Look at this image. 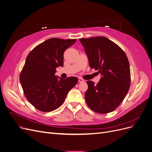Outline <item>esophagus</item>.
Listing matches in <instances>:
<instances>
[{
  "instance_id": "obj_1",
  "label": "esophagus",
  "mask_w": 152,
  "mask_h": 152,
  "mask_svg": "<svg viewBox=\"0 0 152 152\" xmlns=\"http://www.w3.org/2000/svg\"><path fill=\"white\" fill-rule=\"evenodd\" d=\"M78 81L80 82V83H83V82H84V80H83V79H82L81 77H79V79H78Z\"/></svg>"
}]
</instances>
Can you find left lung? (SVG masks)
<instances>
[{
    "label": "left lung",
    "instance_id": "left-lung-1",
    "mask_svg": "<svg viewBox=\"0 0 152 152\" xmlns=\"http://www.w3.org/2000/svg\"><path fill=\"white\" fill-rule=\"evenodd\" d=\"M91 68L101 75L97 84L88 81L85 99L96 113L107 114L114 110L123 101L130 85V70L124 51L104 37L80 38Z\"/></svg>",
    "mask_w": 152,
    "mask_h": 152
}]
</instances>
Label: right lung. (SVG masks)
<instances>
[{"label":"right lung","instance_id":"obj_1","mask_svg":"<svg viewBox=\"0 0 152 152\" xmlns=\"http://www.w3.org/2000/svg\"><path fill=\"white\" fill-rule=\"evenodd\" d=\"M76 39L50 38L38 45L26 58L20 76L24 94L38 110L50 112L60 107L78 78L55 76L56 68L63 66L64 51Z\"/></svg>","mask_w":152,"mask_h":152}]
</instances>
